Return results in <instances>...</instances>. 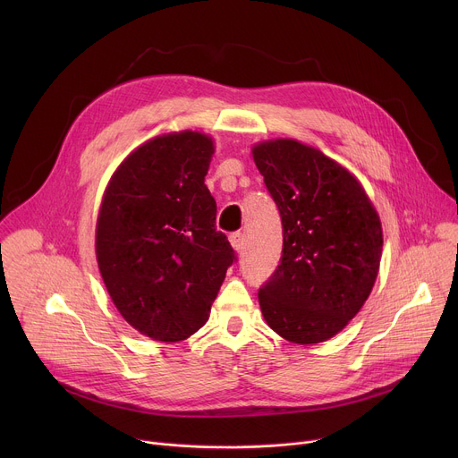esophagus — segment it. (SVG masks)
<instances>
[{"label":"esophagus","instance_id":"esophagus-1","mask_svg":"<svg viewBox=\"0 0 458 458\" xmlns=\"http://www.w3.org/2000/svg\"><path fill=\"white\" fill-rule=\"evenodd\" d=\"M230 242H232V246H233L235 251H242V250H244V233L233 232V233L230 235Z\"/></svg>","mask_w":458,"mask_h":458}]
</instances>
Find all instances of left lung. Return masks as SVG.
<instances>
[{
	"label": "left lung",
	"instance_id": "1",
	"mask_svg": "<svg viewBox=\"0 0 458 458\" xmlns=\"http://www.w3.org/2000/svg\"><path fill=\"white\" fill-rule=\"evenodd\" d=\"M283 223V255L259 288L270 328L297 344L339 334L366 302L380 265L382 228L359 181L293 140L253 148Z\"/></svg>",
	"mask_w": 458,
	"mask_h": 458
}]
</instances>
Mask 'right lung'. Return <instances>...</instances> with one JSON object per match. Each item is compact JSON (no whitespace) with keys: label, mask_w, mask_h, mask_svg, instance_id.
I'll return each instance as SVG.
<instances>
[{"label":"right lung","mask_w":458,"mask_h":458,"mask_svg":"<svg viewBox=\"0 0 458 458\" xmlns=\"http://www.w3.org/2000/svg\"><path fill=\"white\" fill-rule=\"evenodd\" d=\"M212 154L205 134L159 136L121 163L99 208L105 286L124 320L154 341L177 343L205 326L237 260L205 184Z\"/></svg>","instance_id":"right-lung-1"}]
</instances>
